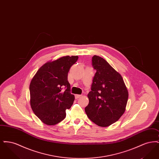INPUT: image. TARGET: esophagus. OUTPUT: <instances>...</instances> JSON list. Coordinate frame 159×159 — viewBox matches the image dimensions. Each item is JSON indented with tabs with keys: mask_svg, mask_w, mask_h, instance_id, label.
<instances>
[{
	"mask_svg": "<svg viewBox=\"0 0 159 159\" xmlns=\"http://www.w3.org/2000/svg\"><path fill=\"white\" fill-rule=\"evenodd\" d=\"M82 95H75V98L76 99H78L79 98H80L81 97H82Z\"/></svg>",
	"mask_w": 159,
	"mask_h": 159,
	"instance_id": "34e87169",
	"label": "esophagus"
}]
</instances>
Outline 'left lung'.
<instances>
[{
	"mask_svg": "<svg viewBox=\"0 0 159 159\" xmlns=\"http://www.w3.org/2000/svg\"><path fill=\"white\" fill-rule=\"evenodd\" d=\"M92 64L97 72L85 112L91 121L101 127H107L123 114L128 99V91L121 75L104 58L94 55Z\"/></svg>",
	"mask_w": 159,
	"mask_h": 159,
	"instance_id": "1",
	"label": "left lung"
}]
</instances>
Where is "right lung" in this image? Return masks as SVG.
Wrapping results in <instances>:
<instances>
[{
  "instance_id": "right-lung-1",
  "label": "right lung",
  "mask_w": 159,
  "mask_h": 159,
  "mask_svg": "<svg viewBox=\"0 0 159 159\" xmlns=\"http://www.w3.org/2000/svg\"><path fill=\"white\" fill-rule=\"evenodd\" d=\"M78 56H65L49 61L39 68L30 84V106L38 118L48 125H55L66 116V110L75 101L70 93L68 73ZM65 87L66 89L62 91Z\"/></svg>"
}]
</instances>
